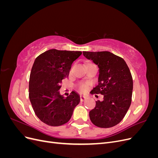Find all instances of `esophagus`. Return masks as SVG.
I'll use <instances>...</instances> for the list:
<instances>
[{
	"mask_svg": "<svg viewBox=\"0 0 158 158\" xmlns=\"http://www.w3.org/2000/svg\"><path fill=\"white\" fill-rule=\"evenodd\" d=\"M85 99V97L84 96V95H80V101L81 102H84Z\"/></svg>",
	"mask_w": 158,
	"mask_h": 158,
	"instance_id": "34e87169",
	"label": "esophagus"
}]
</instances>
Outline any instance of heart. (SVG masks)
I'll return each instance as SVG.
<instances>
[{
    "mask_svg": "<svg viewBox=\"0 0 158 158\" xmlns=\"http://www.w3.org/2000/svg\"><path fill=\"white\" fill-rule=\"evenodd\" d=\"M78 88L82 92H85L87 89V85L84 84H80L78 85Z\"/></svg>",
    "mask_w": 158,
    "mask_h": 158,
    "instance_id": "heart-1",
    "label": "heart"
}]
</instances>
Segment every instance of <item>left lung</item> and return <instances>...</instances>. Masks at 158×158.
I'll use <instances>...</instances> for the list:
<instances>
[{"mask_svg": "<svg viewBox=\"0 0 158 158\" xmlns=\"http://www.w3.org/2000/svg\"><path fill=\"white\" fill-rule=\"evenodd\" d=\"M85 58L99 68L98 85L90 93L103 95L89 113L91 121L101 128L117 125L131 106L133 81L131 71L123 59L109 51H83Z\"/></svg>", "mask_w": 158, "mask_h": 158, "instance_id": "left-lung-1", "label": "left lung"}]
</instances>
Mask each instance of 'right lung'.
Segmentation results:
<instances>
[{
	"instance_id": "1",
	"label": "right lung",
	"mask_w": 158,
	"mask_h": 158,
	"mask_svg": "<svg viewBox=\"0 0 158 158\" xmlns=\"http://www.w3.org/2000/svg\"><path fill=\"white\" fill-rule=\"evenodd\" d=\"M81 51L50 49L35 59L29 82V98L37 117L49 126H60L72 117L80 98L74 91L66 97L60 95L62 80L67 78L72 64Z\"/></svg>"
}]
</instances>
